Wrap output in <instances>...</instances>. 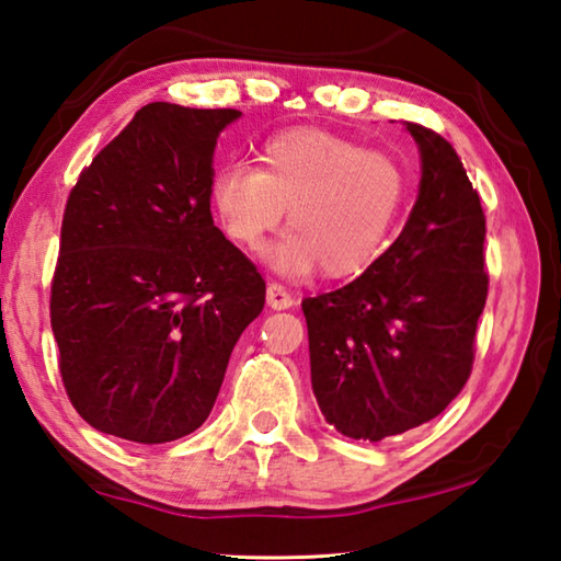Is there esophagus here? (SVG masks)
<instances>
[{"mask_svg": "<svg viewBox=\"0 0 561 561\" xmlns=\"http://www.w3.org/2000/svg\"><path fill=\"white\" fill-rule=\"evenodd\" d=\"M267 304L272 309H291L294 307V297L282 287V284L272 282L267 287Z\"/></svg>", "mask_w": 561, "mask_h": 561, "instance_id": "1", "label": "esophagus"}]
</instances>
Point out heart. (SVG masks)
<instances>
[{
    "instance_id": "obj_1",
    "label": "heart",
    "mask_w": 561,
    "mask_h": 561,
    "mask_svg": "<svg viewBox=\"0 0 561 561\" xmlns=\"http://www.w3.org/2000/svg\"><path fill=\"white\" fill-rule=\"evenodd\" d=\"M411 180L393 156L321 128H289L264 140L257 168L213 173L217 222L244 250H260L289 207V232L267 252L287 277L319 267L351 279L374 267L403 222Z\"/></svg>"
}]
</instances>
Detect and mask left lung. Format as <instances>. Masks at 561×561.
<instances>
[{
	"mask_svg": "<svg viewBox=\"0 0 561 561\" xmlns=\"http://www.w3.org/2000/svg\"><path fill=\"white\" fill-rule=\"evenodd\" d=\"M405 128L421 185L403 232L358 279L301 301L321 413L368 443L433 421L462 391L488 299L480 197L448 140Z\"/></svg>",
	"mask_w": 561,
	"mask_h": 561,
	"instance_id": "1",
	"label": "left lung"
}]
</instances>
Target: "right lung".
Returning a JSON list of instances; mask_svg holds the SVG:
<instances>
[{
  "instance_id": "add662e5",
  "label": "right lung",
  "mask_w": 561,
  "mask_h": 561,
  "mask_svg": "<svg viewBox=\"0 0 561 561\" xmlns=\"http://www.w3.org/2000/svg\"><path fill=\"white\" fill-rule=\"evenodd\" d=\"M234 108H140L79 175L61 222L51 331L93 428L170 443L201 428L264 309L257 267L215 227L217 136Z\"/></svg>"
}]
</instances>
